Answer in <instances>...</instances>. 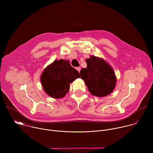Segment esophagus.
Wrapping results in <instances>:
<instances>
[{
    "mask_svg": "<svg viewBox=\"0 0 153 153\" xmlns=\"http://www.w3.org/2000/svg\"><path fill=\"white\" fill-rule=\"evenodd\" d=\"M76 70L79 71V73H80V67H77V68H76Z\"/></svg>",
    "mask_w": 153,
    "mask_h": 153,
    "instance_id": "esophagus-1",
    "label": "esophagus"
}]
</instances>
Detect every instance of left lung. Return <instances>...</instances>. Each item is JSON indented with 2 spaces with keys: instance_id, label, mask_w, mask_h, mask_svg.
I'll return each instance as SVG.
<instances>
[{
  "instance_id": "1",
  "label": "left lung",
  "mask_w": 153,
  "mask_h": 153,
  "mask_svg": "<svg viewBox=\"0 0 153 153\" xmlns=\"http://www.w3.org/2000/svg\"><path fill=\"white\" fill-rule=\"evenodd\" d=\"M87 67L80 71L90 93L95 96L104 97L113 91L116 83L114 70L104 60L91 56L86 60Z\"/></svg>"
}]
</instances>
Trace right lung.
Returning a JSON list of instances; mask_svg holds the SVG:
<instances>
[{
  "mask_svg": "<svg viewBox=\"0 0 153 153\" xmlns=\"http://www.w3.org/2000/svg\"><path fill=\"white\" fill-rule=\"evenodd\" d=\"M80 77L79 72L71 66L68 60H54L42 73L41 83L50 96L59 99L70 90V83Z\"/></svg>",
  "mask_w": 153,
  "mask_h": 153,
  "instance_id": "add662e5",
  "label": "right lung"
}]
</instances>
